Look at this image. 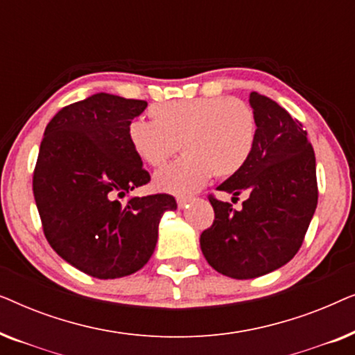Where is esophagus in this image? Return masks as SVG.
<instances>
[{"mask_svg": "<svg viewBox=\"0 0 355 355\" xmlns=\"http://www.w3.org/2000/svg\"><path fill=\"white\" fill-rule=\"evenodd\" d=\"M189 203H191V198H178V208H187Z\"/></svg>", "mask_w": 355, "mask_h": 355, "instance_id": "obj_1", "label": "esophagus"}]
</instances>
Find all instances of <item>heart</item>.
Wrapping results in <instances>:
<instances>
[{"label": "heart", "instance_id": "1", "mask_svg": "<svg viewBox=\"0 0 355 355\" xmlns=\"http://www.w3.org/2000/svg\"><path fill=\"white\" fill-rule=\"evenodd\" d=\"M152 121L134 119L128 139L148 166H162L181 145L184 155L153 176L157 191L189 197L216 178H230L249 162L257 124L247 103L231 96L173 100L148 110Z\"/></svg>", "mask_w": 355, "mask_h": 355}]
</instances>
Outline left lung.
Segmentation results:
<instances>
[{"mask_svg":"<svg viewBox=\"0 0 355 355\" xmlns=\"http://www.w3.org/2000/svg\"><path fill=\"white\" fill-rule=\"evenodd\" d=\"M257 124L245 166L216 189L244 193L242 210L210 198L215 221L200 249L218 273L250 279L288 263L302 245L318 202L315 153L302 124L268 96L249 95Z\"/></svg>","mask_w":355,"mask_h":355,"instance_id":"left-lung-1","label":"left lung"}]
</instances>
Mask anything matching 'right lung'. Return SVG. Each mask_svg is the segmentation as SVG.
Wrapping results in <instances>:
<instances>
[{"instance_id": "add662e5", "label": "right lung", "mask_w": 355, "mask_h": 355, "mask_svg": "<svg viewBox=\"0 0 355 355\" xmlns=\"http://www.w3.org/2000/svg\"><path fill=\"white\" fill-rule=\"evenodd\" d=\"M145 108L144 100L100 92L58 111L43 134L33 173L43 231L62 260L94 278L142 268L157 247L159 220L178 208L166 193L124 205L116 198L150 181L128 139Z\"/></svg>"}]
</instances>
